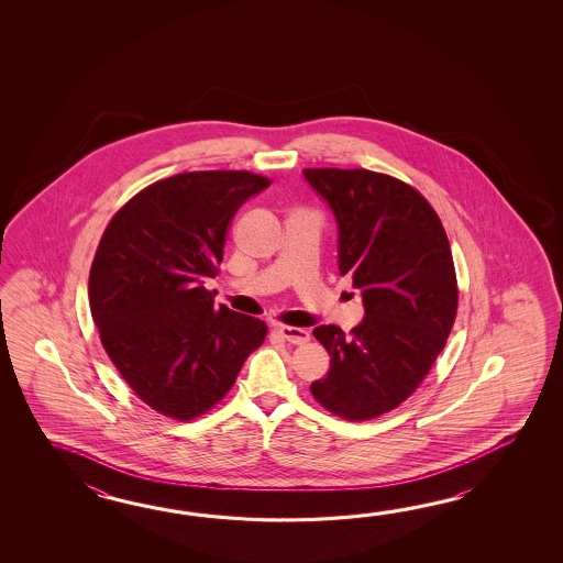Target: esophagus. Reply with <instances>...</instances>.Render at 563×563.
Instances as JSON below:
<instances>
[{
	"instance_id": "esophagus-1",
	"label": "esophagus",
	"mask_w": 563,
	"mask_h": 563,
	"mask_svg": "<svg viewBox=\"0 0 563 563\" xmlns=\"http://www.w3.org/2000/svg\"><path fill=\"white\" fill-rule=\"evenodd\" d=\"M277 334L282 335L289 344L301 346L310 342V332L303 328H294V325H277Z\"/></svg>"
}]
</instances>
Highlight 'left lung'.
I'll use <instances>...</instances> for the list:
<instances>
[{
  "label": "left lung",
  "mask_w": 563,
  "mask_h": 563,
  "mask_svg": "<svg viewBox=\"0 0 563 563\" xmlns=\"http://www.w3.org/2000/svg\"><path fill=\"white\" fill-rule=\"evenodd\" d=\"M334 211L340 274L362 291L366 316L344 334L313 328L330 371L313 398L346 420L395 410L441 354L459 308L455 264L432 205L405 180L366 168H303Z\"/></svg>",
  "instance_id": "8db88e82"
}]
</instances>
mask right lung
<instances>
[{
    "label": "right lung",
    "mask_w": 563,
    "mask_h": 563,
    "mask_svg": "<svg viewBox=\"0 0 563 563\" xmlns=\"http://www.w3.org/2000/svg\"><path fill=\"white\" fill-rule=\"evenodd\" d=\"M267 185L250 170L180 173L136 192L100 238L88 279L100 342L163 417L209 412L264 344L265 322L216 308L203 282L223 262L231 219Z\"/></svg>",
    "instance_id": "right-lung-1"
}]
</instances>
